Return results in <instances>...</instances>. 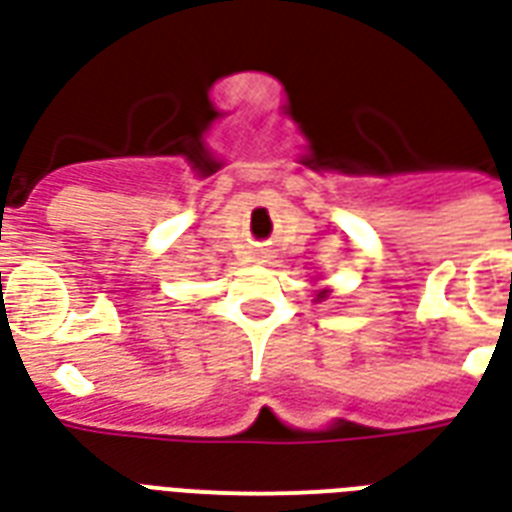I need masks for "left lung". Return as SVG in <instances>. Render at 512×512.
<instances>
[{
  "label": "left lung",
  "mask_w": 512,
  "mask_h": 512,
  "mask_svg": "<svg viewBox=\"0 0 512 512\" xmlns=\"http://www.w3.org/2000/svg\"><path fill=\"white\" fill-rule=\"evenodd\" d=\"M328 293H331V290H320V293H317V301H323V298H328Z\"/></svg>",
  "instance_id": "8db88e82"
}]
</instances>
